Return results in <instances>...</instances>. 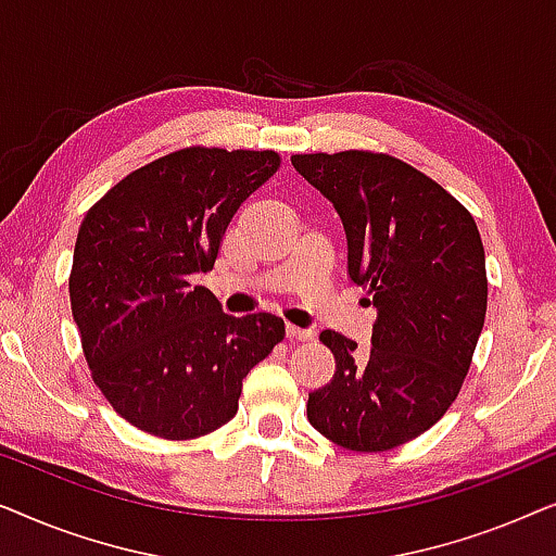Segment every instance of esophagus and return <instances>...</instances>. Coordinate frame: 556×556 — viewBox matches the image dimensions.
<instances>
[{"label": "esophagus", "mask_w": 556, "mask_h": 556, "mask_svg": "<svg viewBox=\"0 0 556 556\" xmlns=\"http://www.w3.org/2000/svg\"><path fill=\"white\" fill-rule=\"evenodd\" d=\"M286 333H288V339H291V341H308V339H314V331H311V329H299V326H291V324L286 326Z\"/></svg>", "instance_id": "1"}]
</instances>
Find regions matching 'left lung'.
Here are the masks:
<instances>
[{"mask_svg":"<svg viewBox=\"0 0 556 556\" xmlns=\"http://www.w3.org/2000/svg\"><path fill=\"white\" fill-rule=\"evenodd\" d=\"M291 164L337 210L349 278L377 308L369 352L321 331L337 371L308 394V422L349 451H390L458 397L489 301L481 235L458 200L394 156L339 151Z\"/></svg>","mask_w":556,"mask_h":556,"instance_id":"obj_1","label":"left lung"}]
</instances>
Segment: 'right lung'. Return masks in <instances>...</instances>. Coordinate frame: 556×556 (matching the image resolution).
Wrapping results in <instances>:
<instances>
[{"instance_id":"right-lung-1","label":"right lung","mask_w":556,"mask_h":556,"mask_svg":"<svg viewBox=\"0 0 556 556\" xmlns=\"http://www.w3.org/2000/svg\"><path fill=\"white\" fill-rule=\"evenodd\" d=\"M280 166L276 151L192 147L128 174L83 219L71 306L93 382L149 435L192 440L238 413L242 379L286 337L227 316L207 288L225 230Z\"/></svg>"}]
</instances>
